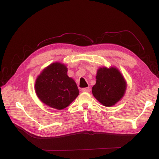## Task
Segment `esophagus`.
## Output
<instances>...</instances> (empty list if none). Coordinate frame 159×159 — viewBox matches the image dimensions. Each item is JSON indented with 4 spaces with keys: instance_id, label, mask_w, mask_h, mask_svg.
<instances>
[{
    "instance_id": "1",
    "label": "esophagus",
    "mask_w": 159,
    "mask_h": 159,
    "mask_svg": "<svg viewBox=\"0 0 159 159\" xmlns=\"http://www.w3.org/2000/svg\"><path fill=\"white\" fill-rule=\"evenodd\" d=\"M90 87H87V88H84V89H82V91H83V92L89 93V92H90Z\"/></svg>"
}]
</instances>
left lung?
Returning a JSON list of instances; mask_svg holds the SVG:
<instances>
[{"label":"left lung","mask_w":159,"mask_h":159,"mask_svg":"<svg viewBox=\"0 0 159 159\" xmlns=\"http://www.w3.org/2000/svg\"><path fill=\"white\" fill-rule=\"evenodd\" d=\"M127 87L125 80L116 67H100L96 75V84L93 86V96L102 105H115L124 97Z\"/></svg>","instance_id":"1"}]
</instances>
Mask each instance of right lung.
Returning <instances> with one entry per match:
<instances>
[{
	"label": "right lung",
	"mask_w": 159,
	"mask_h": 159,
	"mask_svg": "<svg viewBox=\"0 0 159 159\" xmlns=\"http://www.w3.org/2000/svg\"><path fill=\"white\" fill-rule=\"evenodd\" d=\"M66 65L54 62L47 66L39 75L35 83L38 98L51 108L62 110L69 106L79 95L73 79L67 75Z\"/></svg>",
	"instance_id": "obj_1"
}]
</instances>
